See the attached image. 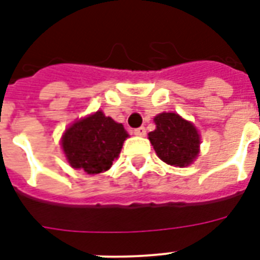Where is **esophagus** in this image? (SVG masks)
I'll return each instance as SVG.
<instances>
[{
  "label": "esophagus",
  "instance_id": "34e87169",
  "mask_svg": "<svg viewBox=\"0 0 260 260\" xmlns=\"http://www.w3.org/2000/svg\"><path fill=\"white\" fill-rule=\"evenodd\" d=\"M134 134L136 135V136H144V135H146V128H144V126H139V128H136V129L134 131Z\"/></svg>",
  "mask_w": 260,
  "mask_h": 260
}]
</instances>
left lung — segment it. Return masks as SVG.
<instances>
[{"mask_svg":"<svg viewBox=\"0 0 260 260\" xmlns=\"http://www.w3.org/2000/svg\"><path fill=\"white\" fill-rule=\"evenodd\" d=\"M155 131L148 134L151 144L159 158L170 166L185 167L200 154V135L193 122L177 113L155 116Z\"/></svg>","mask_w":260,"mask_h":260,"instance_id":"8db88e82","label":"left lung"}]
</instances>
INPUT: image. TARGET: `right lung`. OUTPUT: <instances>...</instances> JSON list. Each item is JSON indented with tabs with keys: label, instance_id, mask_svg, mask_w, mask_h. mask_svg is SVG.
Returning a JSON list of instances; mask_svg holds the SVG:
<instances>
[{
	"label": "right lung",
	"instance_id": "add662e5",
	"mask_svg": "<svg viewBox=\"0 0 260 260\" xmlns=\"http://www.w3.org/2000/svg\"><path fill=\"white\" fill-rule=\"evenodd\" d=\"M128 136L122 124L97 110L67 128L62 148L73 169L94 175L109 170Z\"/></svg>",
	"mask_w": 260,
	"mask_h": 260
}]
</instances>
